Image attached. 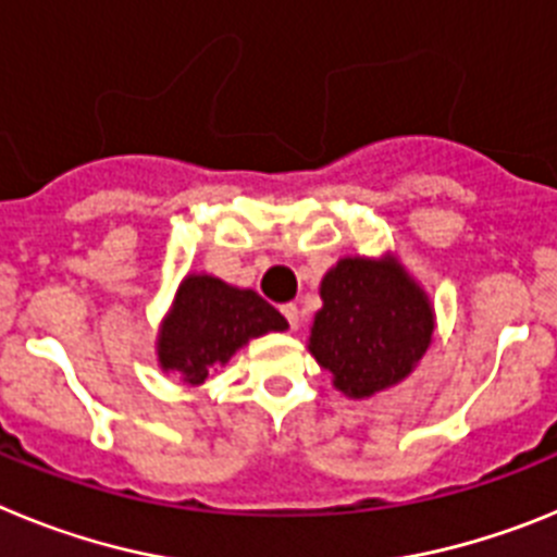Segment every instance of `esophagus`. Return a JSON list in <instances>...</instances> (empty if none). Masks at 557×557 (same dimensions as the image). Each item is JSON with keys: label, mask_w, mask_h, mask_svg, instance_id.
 <instances>
[{"label": "esophagus", "mask_w": 557, "mask_h": 557, "mask_svg": "<svg viewBox=\"0 0 557 557\" xmlns=\"http://www.w3.org/2000/svg\"><path fill=\"white\" fill-rule=\"evenodd\" d=\"M282 314H284V318H287L289 326L298 329V321H301V312H298V307H295V304H284Z\"/></svg>", "instance_id": "1"}]
</instances>
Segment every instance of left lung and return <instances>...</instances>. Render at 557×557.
Listing matches in <instances>:
<instances>
[{"label":"left lung","mask_w":557,"mask_h":557,"mask_svg":"<svg viewBox=\"0 0 557 557\" xmlns=\"http://www.w3.org/2000/svg\"><path fill=\"white\" fill-rule=\"evenodd\" d=\"M321 301L307 348L354 401L405 382L432 346L435 307L393 253L343 256L321 278Z\"/></svg>","instance_id":"1"}]
</instances>
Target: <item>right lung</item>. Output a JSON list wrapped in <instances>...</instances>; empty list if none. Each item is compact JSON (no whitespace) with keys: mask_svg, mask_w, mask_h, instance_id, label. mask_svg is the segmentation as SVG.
<instances>
[{"mask_svg":"<svg viewBox=\"0 0 557 557\" xmlns=\"http://www.w3.org/2000/svg\"><path fill=\"white\" fill-rule=\"evenodd\" d=\"M284 329V314L253 289L225 284L211 273H189L161 321L156 357L161 371L198 387L250 339Z\"/></svg>","mask_w":557,"mask_h":557,"instance_id":"1","label":"right lung"}]
</instances>
